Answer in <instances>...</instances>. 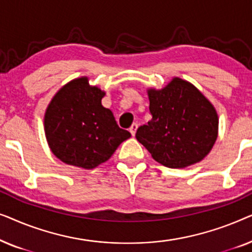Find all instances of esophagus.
I'll return each instance as SVG.
<instances>
[{
  "label": "esophagus",
  "mask_w": 252,
  "mask_h": 252,
  "mask_svg": "<svg viewBox=\"0 0 252 252\" xmlns=\"http://www.w3.org/2000/svg\"><path fill=\"white\" fill-rule=\"evenodd\" d=\"M136 129H137V124H133V125L129 127V132H130V134H132L133 136L135 135V133H136Z\"/></svg>",
  "instance_id": "34e87169"
}]
</instances>
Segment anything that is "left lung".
Returning <instances> with one entry per match:
<instances>
[{"label": "left lung", "mask_w": 252, "mask_h": 252, "mask_svg": "<svg viewBox=\"0 0 252 252\" xmlns=\"http://www.w3.org/2000/svg\"><path fill=\"white\" fill-rule=\"evenodd\" d=\"M153 118L135 137L158 163L182 168L201 161L218 136L216 109L195 86L174 78L166 87L149 89Z\"/></svg>", "instance_id": "obj_1"}]
</instances>
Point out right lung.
Here are the masks:
<instances>
[{"instance_id": "1", "label": "right lung", "mask_w": 252, "mask_h": 252, "mask_svg": "<svg viewBox=\"0 0 252 252\" xmlns=\"http://www.w3.org/2000/svg\"><path fill=\"white\" fill-rule=\"evenodd\" d=\"M104 92L87 78L62 87L44 115V132L51 151L63 163L94 168L112 156L130 133L117 125L111 110L102 105Z\"/></svg>"}]
</instances>
